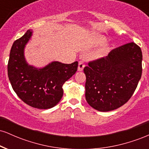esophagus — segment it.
Instances as JSON below:
<instances>
[{"mask_svg":"<svg viewBox=\"0 0 149 149\" xmlns=\"http://www.w3.org/2000/svg\"><path fill=\"white\" fill-rule=\"evenodd\" d=\"M85 67V63L84 61H80L79 63H78V70L79 71H82L84 69Z\"/></svg>","mask_w":149,"mask_h":149,"instance_id":"34e87169","label":"esophagus"}]
</instances>
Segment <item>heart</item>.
<instances>
[{
    "label": "heart",
    "mask_w": 149,
    "mask_h": 149,
    "mask_svg": "<svg viewBox=\"0 0 149 149\" xmlns=\"http://www.w3.org/2000/svg\"><path fill=\"white\" fill-rule=\"evenodd\" d=\"M105 40L106 39L104 36H97L95 38V41H94V42H95V44H96V45H100V44L103 43ZM108 51H109V47H108V46L103 45L92 53V57L93 58V59H100V58H102L104 56H105Z\"/></svg>",
    "instance_id": "obj_1"
}]
</instances>
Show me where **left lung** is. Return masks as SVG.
I'll list each match as a JSON object with an SVG mask.
<instances>
[{
	"instance_id": "obj_1",
	"label": "left lung",
	"mask_w": 149,
	"mask_h": 149,
	"mask_svg": "<svg viewBox=\"0 0 149 149\" xmlns=\"http://www.w3.org/2000/svg\"><path fill=\"white\" fill-rule=\"evenodd\" d=\"M141 48L132 42L112 49L107 57L89 62L83 69L89 105L106 112L127 103L141 78Z\"/></svg>"
}]
</instances>
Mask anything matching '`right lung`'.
Returning <instances> with one entry per match:
<instances>
[{"instance_id": "obj_1", "label": "right lung", "mask_w": 149, "mask_h": 149, "mask_svg": "<svg viewBox=\"0 0 149 149\" xmlns=\"http://www.w3.org/2000/svg\"><path fill=\"white\" fill-rule=\"evenodd\" d=\"M31 35V31L28 30L12 46L8 78L15 93L24 103L38 109H50L61 100L62 85L76 72L78 62L53 61L40 69L29 66L25 61L24 48Z\"/></svg>"}]
</instances>
